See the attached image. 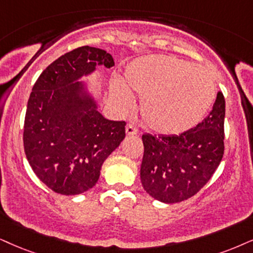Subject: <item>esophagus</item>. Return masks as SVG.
Returning <instances> with one entry per match:
<instances>
[{"mask_svg":"<svg viewBox=\"0 0 253 253\" xmlns=\"http://www.w3.org/2000/svg\"><path fill=\"white\" fill-rule=\"evenodd\" d=\"M137 132H139V130H137V128L133 124H127L126 126L127 135H134V134H137Z\"/></svg>","mask_w":253,"mask_h":253,"instance_id":"obj_1","label":"esophagus"}]
</instances>
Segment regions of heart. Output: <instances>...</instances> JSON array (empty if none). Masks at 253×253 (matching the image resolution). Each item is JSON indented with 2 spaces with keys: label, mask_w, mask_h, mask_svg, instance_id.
I'll use <instances>...</instances> for the list:
<instances>
[{
  "label": "heart",
  "mask_w": 253,
  "mask_h": 253,
  "mask_svg": "<svg viewBox=\"0 0 253 253\" xmlns=\"http://www.w3.org/2000/svg\"><path fill=\"white\" fill-rule=\"evenodd\" d=\"M141 97L140 111L155 132L180 134L200 124L211 108L216 85L206 68L174 56L141 57L127 66L123 81L112 83L111 99L121 111Z\"/></svg>",
  "instance_id": "1"
}]
</instances>
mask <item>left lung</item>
<instances>
[{
    "mask_svg": "<svg viewBox=\"0 0 253 253\" xmlns=\"http://www.w3.org/2000/svg\"><path fill=\"white\" fill-rule=\"evenodd\" d=\"M225 99L217 93L209 116L180 135L143 134L140 170L143 189L155 200L177 203L196 195L224 154Z\"/></svg>",
    "mask_w": 253,
    "mask_h": 253,
    "instance_id": "obj_1",
    "label": "left lung"
}]
</instances>
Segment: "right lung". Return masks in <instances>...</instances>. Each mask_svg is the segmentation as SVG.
I'll use <instances>...</instances> for the list:
<instances>
[{"mask_svg":"<svg viewBox=\"0 0 253 253\" xmlns=\"http://www.w3.org/2000/svg\"><path fill=\"white\" fill-rule=\"evenodd\" d=\"M95 65L111 69L105 50L81 46L60 56L41 73L28 100L24 152L38 178L62 195H78L97 183L107 156L120 145L125 121L107 120L73 83Z\"/></svg>","mask_w":253,"mask_h":253,"instance_id":"add662e5","label":"right lung"}]
</instances>
